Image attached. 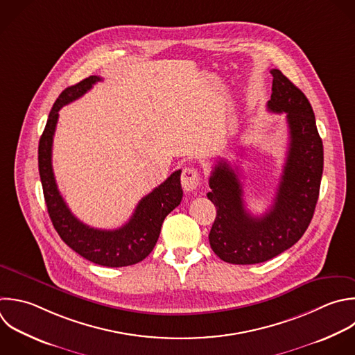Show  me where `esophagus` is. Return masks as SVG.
<instances>
[{
	"mask_svg": "<svg viewBox=\"0 0 355 355\" xmlns=\"http://www.w3.org/2000/svg\"><path fill=\"white\" fill-rule=\"evenodd\" d=\"M182 186L186 191H193L198 187L200 184V175L198 171L193 166H187L183 169L182 172V178H180Z\"/></svg>",
	"mask_w": 355,
	"mask_h": 355,
	"instance_id": "34e87169",
	"label": "esophagus"
}]
</instances>
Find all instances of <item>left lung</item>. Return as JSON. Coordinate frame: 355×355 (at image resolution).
Returning <instances> with one entry per match:
<instances>
[{
	"mask_svg": "<svg viewBox=\"0 0 355 355\" xmlns=\"http://www.w3.org/2000/svg\"><path fill=\"white\" fill-rule=\"evenodd\" d=\"M273 76L268 111L286 114L288 153L273 205L262 216L244 207L239 175L220 159L209 178L207 197L216 207L209 232L214 252L229 263L265 262L295 244L313 216L323 172V146L308 98L279 69Z\"/></svg>",
	"mask_w": 355,
	"mask_h": 355,
	"instance_id": "1",
	"label": "left lung"
}]
</instances>
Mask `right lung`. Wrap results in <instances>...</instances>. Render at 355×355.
<instances>
[{"label":"right lung","mask_w":355,"mask_h":355,"mask_svg":"<svg viewBox=\"0 0 355 355\" xmlns=\"http://www.w3.org/2000/svg\"><path fill=\"white\" fill-rule=\"evenodd\" d=\"M100 80H103L100 76H89L65 89L57 98L39 143V172L49 215L60 237L83 258L97 265L119 268L135 265L153 251L164 219L182 201V171H175L164 183L143 197L129 222L119 229L90 227L71 212L58 190L53 172V139L60 116L58 111L80 98Z\"/></svg>","instance_id":"right-lung-1"}]
</instances>
